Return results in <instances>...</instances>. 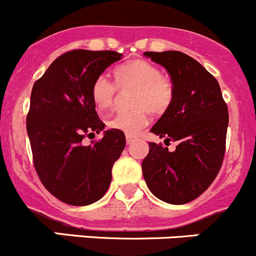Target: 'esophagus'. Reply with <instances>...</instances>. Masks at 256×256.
<instances>
[{
	"instance_id": "obj_1",
	"label": "esophagus",
	"mask_w": 256,
	"mask_h": 256,
	"mask_svg": "<svg viewBox=\"0 0 256 256\" xmlns=\"http://www.w3.org/2000/svg\"><path fill=\"white\" fill-rule=\"evenodd\" d=\"M136 140V136H132V135H126V144H132L134 141Z\"/></svg>"
}]
</instances>
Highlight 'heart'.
Instances as JSON below:
<instances>
[{
    "label": "heart",
    "mask_w": 256,
    "mask_h": 256,
    "mask_svg": "<svg viewBox=\"0 0 256 256\" xmlns=\"http://www.w3.org/2000/svg\"><path fill=\"white\" fill-rule=\"evenodd\" d=\"M116 85L121 90L134 89L131 105L135 109L118 112L109 118L110 128L138 135L150 121L148 110L164 112L174 98V89L168 79L161 76V70L146 60H132L115 69ZM105 74L98 76L92 85V98L98 109H109L115 102L118 88Z\"/></svg>",
    "instance_id": "heart-1"
}]
</instances>
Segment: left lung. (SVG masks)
Returning a JSON list of instances; mask_svg holds the SVG:
<instances>
[{
    "label": "left lung",
    "mask_w": 256,
    "mask_h": 256,
    "mask_svg": "<svg viewBox=\"0 0 256 256\" xmlns=\"http://www.w3.org/2000/svg\"><path fill=\"white\" fill-rule=\"evenodd\" d=\"M171 78L174 98L151 132L177 141L174 151L150 142L142 161L148 190L158 200L184 204L200 197L220 170L229 115L216 79L196 59L178 50L144 52Z\"/></svg>",
    "instance_id": "8db88e82"
}]
</instances>
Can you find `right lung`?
<instances>
[{
    "mask_svg": "<svg viewBox=\"0 0 256 256\" xmlns=\"http://www.w3.org/2000/svg\"><path fill=\"white\" fill-rule=\"evenodd\" d=\"M121 58L122 54L112 50H70L56 58L33 85L27 132L36 171L49 192L66 204L99 200L125 148L124 132L104 131L92 98L94 80ZM102 130V140L82 144L85 136Z\"/></svg>",
    "mask_w": 256,
    "mask_h": 256,
    "instance_id": "1",
    "label": "right lung"
}]
</instances>
